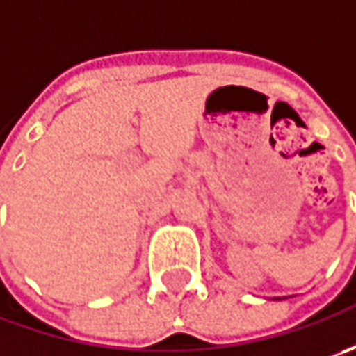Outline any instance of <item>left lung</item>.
I'll return each mask as SVG.
<instances>
[{"label": "left lung", "mask_w": 356, "mask_h": 356, "mask_svg": "<svg viewBox=\"0 0 356 356\" xmlns=\"http://www.w3.org/2000/svg\"><path fill=\"white\" fill-rule=\"evenodd\" d=\"M277 299H281V297H277Z\"/></svg>", "instance_id": "1"}]
</instances>
